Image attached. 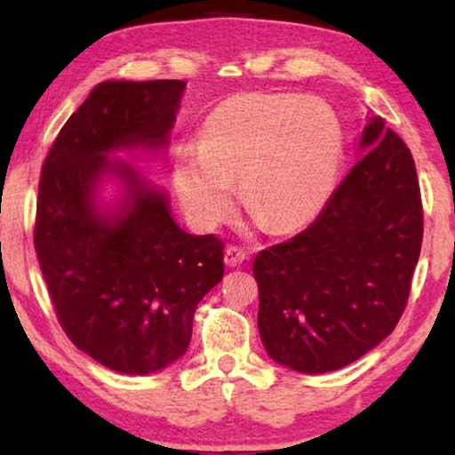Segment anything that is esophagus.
<instances>
[{
	"instance_id": "obj_1",
	"label": "esophagus",
	"mask_w": 455,
	"mask_h": 455,
	"mask_svg": "<svg viewBox=\"0 0 455 455\" xmlns=\"http://www.w3.org/2000/svg\"><path fill=\"white\" fill-rule=\"evenodd\" d=\"M246 259H248V252L244 248H238V246H228L226 254H223V260H226L228 267H240Z\"/></svg>"
}]
</instances>
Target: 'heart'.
<instances>
[{
    "label": "heart",
    "instance_id": "b5f03b06",
    "mask_svg": "<svg viewBox=\"0 0 455 455\" xmlns=\"http://www.w3.org/2000/svg\"><path fill=\"white\" fill-rule=\"evenodd\" d=\"M344 139L329 105L315 97L242 92L207 116L198 151L173 159V186L190 221L213 228L238 198L267 232L308 223L333 190Z\"/></svg>",
    "mask_w": 455,
    "mask_h": 455
}]
</instances>
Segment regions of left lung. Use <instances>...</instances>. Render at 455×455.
<instances>
[{
  "label": "left lung",
  "mask_w": 455,
  "mask_h": 455,
  "mask_svg": "<svg viewBox=\"0 0 455 455\" xmlns=\"http://www.w3.org/2000/svg\"><path fill=\"white\" fill-rule=\"evenodd\" d=\"M356 155L313 226L252 263L265 350L307 375L344 369L394 331L420 257L410 148L369 114Z\"/></svg>",
  "instance_id": "left-lung-1"
}]
</instances>
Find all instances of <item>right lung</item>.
Wrapping results in <instances>:
<instances>
[{"label":"right lung","mask_w":455,"mask_h":455,"mask_svg":"<svg viewBox=\"0 0 455 455\" xmlns=\"http://www.w3.org/2000/svg\"><path fill=\"white\" fill-rule=\"evenodd\" d=\"M184 89L105 80L43 164L35 248L55 313L74 346L124 375L182 358L198 302L223 279L221 240L184 232L167 192L114 157L165 153Z\"/></svg>","instance_id":"obj_1"}]
</instances>
